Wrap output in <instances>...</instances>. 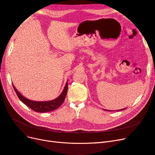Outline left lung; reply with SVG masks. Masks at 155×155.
Returning <instances> with one entry per match:
<instances>
[{"label": "left lung", "mask_w": 155, "mask_h": 155, "mask_svg": "<svg viewBox=\"0 0 155 155\" xmlns=\"http://www.w3.org/2000/svg\"><path fill=\"white\" fill-rule=\"evenodd\" d=\"M125 109H121V110H117V111H120V110H124ZM105 110H106V109H104ZM108 111H112V110H108Z\"/></svg>", "instance_id": "1"}]
</instances>
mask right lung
I'll return each instance as SVG.
<instances>
[{
  "instance_id": "1",
  "label": "right lung",
  "mask_w": 155,
  "mask_h": 155,
  "mask_svg": "<svg viewBox=\"0 0 155 155\" xmlns=\"http://www.w3.org/2000/svg\"><path fill=\"white\" fill-rule=\"evenodd\" d=\"M13 87L17 96L19 98V100L27 107H28L35 112H47L57 109L58 108H59L63 104L68 91V81L67 82L66 85H65L62 93L57 98H55V100H53L46 101H37L27 99L25 96H23L21 93H19V92L17 90L13 85Z\"/></svg>"
}]
</instances>
